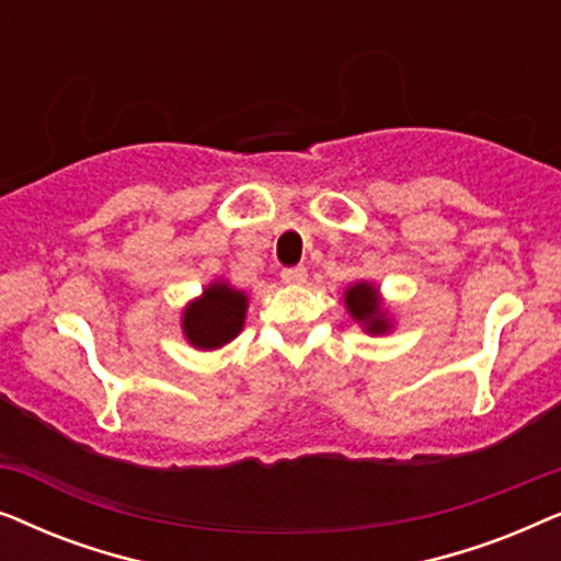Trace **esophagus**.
<instances>
[{"mask_svg":"<svg viewBox=\"0 0 561 561\" xmlns=\"http://www.w3.org/2000/svg\"><path fill=\"white\" fill-rule=\"evenodd\" d=\"M280 278H283V283H304L306 278H309V273H306L304 265H294V267H283Z\"/></svg>","mask_w":561,"mask_h":561,"instance_id":"1","label":"esophagus"}]
</instances>
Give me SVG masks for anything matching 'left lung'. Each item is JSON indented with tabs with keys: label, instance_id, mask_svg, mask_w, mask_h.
Masks as SVG:
<instances>
[{
	"label": "left lung",
	"instance_id": "8db88e82",
	"mask_svg": "<svg viewBox=\"0 0 561 561\" xmlns=\"http://www.w3.org/2000/svg\"><path fill=\"white\" fill-rule=\"evenodd\" d=\"M347 309L357 321H365L367 329L373 334H380L388 329V321L380 317V304H378V290L370 283H355L347 290Z\"/></svg>",
	"mask_w": 561,
	"mask_h": 561
}]
</instances>
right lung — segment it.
I'll return each mask as SVG.
<instances>
[{
    "label": "right lung",
    "instance_id": "1",
    "mask_svg": "<svg viewBox=\"0 0 561 561\" xmlns=\"http://www.w3.org/2000/svg\"><path fill=\"white\" fill-rule=\"evenodd\" d=\"M248 298L240 290L214 283L183 313V332L198 350H217L240 334Z\"/></svg>",
    "mask_w": 561,
    "mask_h": 561
}]
</instances>
